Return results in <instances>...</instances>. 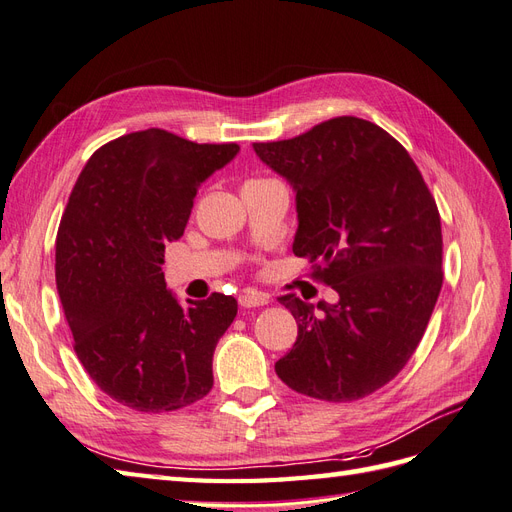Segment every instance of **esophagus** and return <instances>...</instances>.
<instances>
[{
	"instance_id": "1",
	"label": "esophagus",
	"mask_w": 512,
	"mask_h": 512,
	"mask_svg": "<svg viewBox=\"0 0 512 512\" xmlns=\"http://www.w3.org/2000/svg\"><path fill=\"white\" fill-rule=\"evenodd\" d=\"M239 303L243 307H260L269 303V294L267 292H258V290H245L239 294Z\"/></svg>"
}]
</instances>
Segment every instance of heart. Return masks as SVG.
Masks as SVG:
<instances>
[{"instance_id": "1", "label": "heart", "mask_w": 512, "mask_h": 512, "mask_svg": "<svg viewBox=\"0 0 512 512\" xmlns=\"http://www.w3.org/2000/svg\"><path fill=\"white\" fill-rule=\"evenodd\" d=\"M258 181H262L260 177H254V179H250V181H245V183H258Z\"/></svg>"}]
</instances>
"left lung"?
I'll return each instance as SVG.
<instances>
[{"mask_svg":"<svg viewBox=\"0 0 512 512\" xmlns=\"http://www.w3.org/2000/svg\"><path fill=\"white\" fill-rule=\"evenodd\" d=\"M258 158L297 190L294 256L314 262L335 305L280 301L299 324L275 363L292 391L354 401L406 367L442 288L436 198L404 145L359 117H335L288 141L254 143Z\"/></svg>","mask_w":512,"mask_h":512,"instance_id":"8db88e82","label":"left lung"}]
</instances>
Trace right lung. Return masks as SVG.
<instances>
[{
	"instance_id": "add662e5",
	"label": "right lung",
	"mask_w": 512,
	"mask_h": 512,
	"mask_svg": "<svg viewBox=\"0 0 512 512\" xmlns=\"http://www.w3.org/2000/svg\"><path fill=\"white\" fill-rule=\"evenodd\" d=\"M237 151L151 128L102 145L74 183L57 230V290L76 356L121 406L175 412L211 391L213 352L237 301L213 292L183 307L162 262L198 185Z\"/></svg>"
}]
</instances>
